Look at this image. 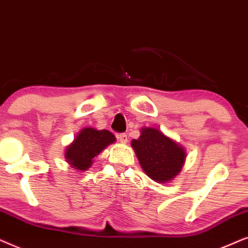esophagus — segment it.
Returning a JSON list of instances; mask_svg holds the SVG:
<instances>
[{"label":"esophagus","mask_w":248,"mask_h":248,"mask_svg":"<svg viewBox=\"0 0 248 248\" xmlns=\"http://www.w3.org/2000/svg\"><path fill=\"white\" fill-rule=\"evenodd\" d=\"M117 137H118V140H120V143H122V144L127 143V141H128V137H127V135L124 134V133L118 134V135H117Z\"/></svg>","instance_id":"1"}]
</instances>
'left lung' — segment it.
Returning a JSON list of instances; mask_svg holds the SVG:
<instances>
[{"instance_id":"8db88e82","label":"left lung","mask_w":248,"mask_h":248,"mask_svg":"<svg viewBox=\"0 0 248 248\" xmlns=\"http://www.w3.org/2000/svg\"><path fill=\"white\" fill-rule=\"evenodd\" d=\"M145 172L157 183H167L180 172L185 150L155 128H144L138 140L131 141Z\"/></svg>"}]
</instances>
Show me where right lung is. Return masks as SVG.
<instances>
[{
    "instance_id": "right-lung-1",
    "label": "right lung",
    "mask_w": 248,
    "mask_h": 248,
    "mask_svg": "<svg viewBox=\"0 0 248 248\" xmlns=\"http://www.w3.org/2000/svg\"><path fill=\"white\" fill-rule=\"evenodd\" d=\"M114 140L115 137L111 131L85 128L78 134L74 143L68 146L65 158L75 169L87 170L92 166L93 158Z\"/></svg>"
}]
</instances>
